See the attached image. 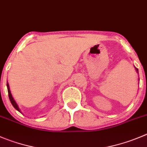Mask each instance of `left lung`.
Wrapping results in <instances>:
<instances>
[{
	"mask_svg": "<svg viewBox=\"0 0 147 147\" xmlns=\"http://www.w3.org/2000/svg\"><path fill=\"white\" fill-rule=\"evenodd\" d=\"M135 69H136V72H137V73H139V70H138V69L136 67H135Z\"/></svg>",
	"mask_w": 147,
	"mask_h": 147,
	"instance_id": "obj_1",
	"label": "left lung"
}]
</instances>
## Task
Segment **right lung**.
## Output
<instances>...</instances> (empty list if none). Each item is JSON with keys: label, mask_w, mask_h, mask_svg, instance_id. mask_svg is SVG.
<instances>
[{"label": "right lung", "mask_w": 147, "mask_h": 147, "mask_svg": "<svg viewBox=\"0 0 147 147\" xmlns=\"http://www.w3.org/2000/svg\"><path fill=\"white\" fill-rule=\"evenodd\" d=\"M7 88H8V97H9V99H10V101H11V104H12V105H13V107H14V108H16V110H17V111H19V112H20V113H21V111H20V109H19V108H18V105H17V103H16V101H15V100H14L13 98L12 95H11V91H10V88H9V85H8V82H7Z\"/></svg>", "instance_id": "1"}]
</instances>
